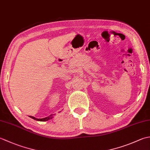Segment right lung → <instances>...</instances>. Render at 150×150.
I'll return each mask as SVG.
<instances>
[{
	"mask_svg": "<svg viewBox=\"0 0 150 150\" xmlns=\"http://www.w3.org/2000/svg\"><path fill=\"white\" fill-rule=\"evenodd\" d=\"M30 117L32 118L33 119H34V120H38V121H46V120H50V119H52V118H53V117H52V115H51L50 116H48V117H45V118H43V119H37V118L34 117H32V116H30Z\"/></svg>",
	"mask_w": 150,
	"mask_h": 150,
	"instance_id": "add662e5",
	"label": "right lung"
}]
</instances>
